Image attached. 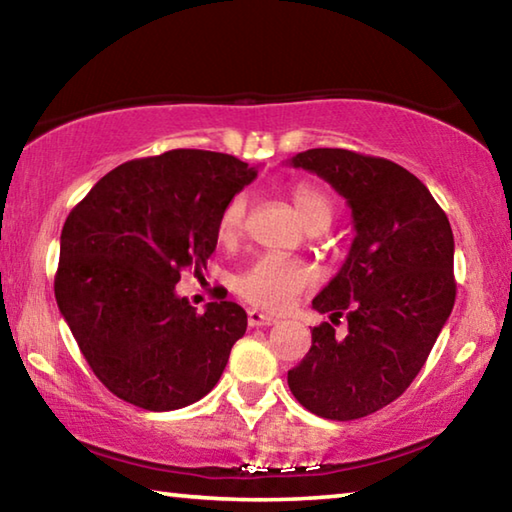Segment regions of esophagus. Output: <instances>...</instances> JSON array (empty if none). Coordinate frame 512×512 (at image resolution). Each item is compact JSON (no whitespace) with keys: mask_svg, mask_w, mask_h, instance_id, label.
<instances>
[{"mask_svg":"<svg viewBox=\"0 0 512 512\" xmlns=\"http://www.w3.org/2000/svg\"><path fill=\"white\" fill-rule=\"evenodd\" d=\"M277 318H273L271 314H264V311L250 309L248 311V325L250 327H266V325H275Z\"/></svg>","mask_w":512,"mask_h":512,"instance_id":"1","label":"esophagus"}]
</instances>
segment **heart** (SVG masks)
I'll use <instances>...</instances> for the list:
<instances>
[{
  "mask_svg": "<svg viewBox=\"0 0 512 512\" xmlns=\"http://www.w3.org/2000/svg\"><path fill=\"white\" fill-rule=\"evenodd\" d=\"M291 201L296 205L302 223L309 232L325 230L334 219V203L325 189L311 183H298L291 189ZM246 221V198L235 196L223 207L219 219L221 239L239 237ZM316 282V271L302 259L268 253L257 257L244 271L235 275L232 287L250 305L268 311H284L302 291Z\"/></svg>",
  "mask_w": 512,
  "mask_h": 512,
  "instance_id": "b5f03b06",
  "label": "heart"
}]
</instances>
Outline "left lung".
Segmentation results:
<instances>
[{"instance_id":"1","label":"left lung","mask_w":512,"mask_h":512,"mask_svg":"<svg viewBox=\"0 0 512 512\" xmlns=\"http://www.w3.org/2000/svg\"><path fill=\"white\" fill-rule=\"evenodd\" d=\"M291 164L348 201L357 237L311 302L334 323L348 319L349 334L339 340L331 323L311 329V348L289 370V388L320 418H366L411 386L452 314V225L429 189L386 158L309 149Z\"/></svg>"}]
</instances>
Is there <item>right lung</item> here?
I'll return each mask as SVG.
<instances>
[{"mask_svg":"<svg viewBox=\"0 0 512 512\" xmlns=\"http://www.w3.org/2000/svg\"><path fill=\"white\" fill-rule=\"evenodd\" d=\"M257 176L235 155L173 149L119 164L69 212L54 293L85 361L112 395L183 409L221 379L246 311L216 296L203 314L176 296L201 273L223 207ZM216 291V289H214Z\"/></svg>","mask_w":512,"mask_h":512,"instance_id":"add662e5","label":"right lung"}]
</instances>
